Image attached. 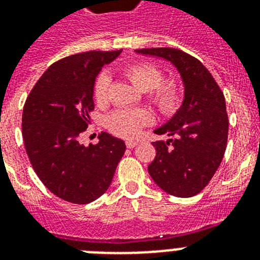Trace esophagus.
<instances>
[{"label": "esophagus", "instance_id": "esophagus-1", "mask_svg": "<svg viewBox=\"0 0 260 260\" xmlns=\"http://www.w3.org/2000/svg\"><path fill=\"white\" fill-rule=\"evenodd\" d=\"M125 144L128 148H135V147L138 146V142H136V140H126Z\"/></svg>", "mask_w": 260, "mask_h": 260}]
</instances>
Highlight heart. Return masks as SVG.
<instances>
[{
    "label": "heart",
    "mask_w": 260,
    "mask_h": 260,
    "mask_svg": "<svg viewBox=\"0 0 260 260\" xmlns=\"http://www.w3.org/2000/svg\"><path fill=\"white\" fill-rule=\"evenodd\" d=\"M132 85L140 91H150L151 101L162 113H174L182 101V87L175 81H163L162 71L151 63H135L124 70ZM110 77L102 73L97 77L93 87L94 100L98 104L106 101ZM152 116L147 109H116L105 118L110 132L121 138H134L143 126L150 124Z\"/></svg>",
    "instance_id": "b5f03b06"
}]
</instances>
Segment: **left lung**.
I'll list each match as a JSON object with an SVG mask.
<instances>
[{
    "label": "left lung",
    "mask_w": 260,
    "mask_h": 260,
    "mask_svg": "<svg viewBox=\"0 0 260 260\" xmlns=\"http://www.w3.org/2000/svg\"><path fill=\"white\" fill-rule=\"evenodd\" d=\"M138 54L170 62L181 75L185 93L181 108L154 131L169 136L152 143L156 156L148 173L156 185L175 197H193L217 171L228 140L225 98L208 69L177 48H143Z\"/></svg>",
    "instance_id": "obj_1"
}]
</instances>
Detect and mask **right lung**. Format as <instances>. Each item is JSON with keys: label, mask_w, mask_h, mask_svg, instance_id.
I'll list each match as a JSON object with an SVG mask.
<instances>
[{"label": "right lung", "mask_w": 260, "mask_h": 260, "mask_svg": "<svg viewBox=\"0 0 260 260\" xmlns=\"http://www.w3.org/2000/svg\"><path fill=\"white\" fill-rule=\"evenodd\" d=\"M118 51H87L51 64L30 90L22 109L24 146L40 181L73 204H89L112 183L125 143L101 132L97 144L79 136L90 124L93 87L101 69Z\"/></svg>", "instance_id": "right-lung-1"}]
</instances>
